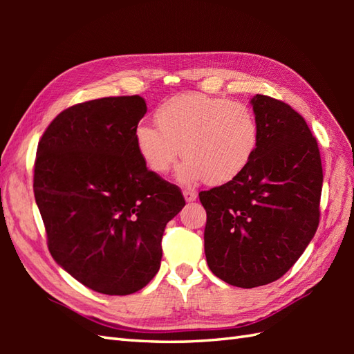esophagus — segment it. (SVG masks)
<instances>
[{
	"mask_svg": "<svg viewBox=\"0 0 354 354\" xmlns=\"http://www.w3.org/2000/svg\"><path fill=\"white\" fill-rule=\"evenodd\" d=\"M184 198L187 202H193V201H196L198 194L194 190H184Z\"/></svg>",
	"mask_w": 354,
	"mask_h": 354,
	"instance_id": "obj_1",
	"label": "esophagus"
}]
</instances>
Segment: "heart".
Instances as JSON below:
<instances>
[{
  "label": "heart",
  "mask_w": 354,
  "mask_h": 354,
  "mask_svg": "<svg viewBox=\"0 0 354 354\" xmlns=\"http://www.w3.org/2000/svg\"><path fill=\"white\" fill-rule=\"evenodd\" d=\"M158 127L140 123L133 145L146 167L165 175L178 160L179 183L209 185L231 183L246 170L257 152L260 126L254 111L243 103L205 94H181L155 111Z\"/></svg>",
  "instance_id": "heart-1"
}]
</instances>
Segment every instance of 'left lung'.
Wrapping results in <instances>:
<instances>
[{
    "mask_svg": "<svg viewBox=\"0 0 354 354\" xmlns=\"http://www.w3.org/2000/svg\"><path fill=\"white\" fill-rule=\"evenodd\" d=\"M260 126L257 152L231 183L201 192L204 248L221 280L251 289L283 277L319 223L322 165L317 138L288 103L251 99Z\"/></svg>",
    "mask_w": 354,
    "mask_h": 354,
    "instance_id": "1",
    "label": "left lung"
}]
</instances>
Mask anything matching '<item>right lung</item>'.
<instances>
[{"instance_id": "add662e5", "label": "right lung", "mask_w": 354, "mask_h": 354, "mask_svg": "<svg viewBox=\"0 0 354 354\" xmlns=\"http://www.w3.org/2000/svg\"><path fill=\"white\" fill-rule=\"evenodd\" d=\"M140 95L104 97L62 111L37 145L35 199L59 266L104 295L145 288L161 265L164 228L185 201L147 170L133 131Z\"/></svg>"}]
</instances>
